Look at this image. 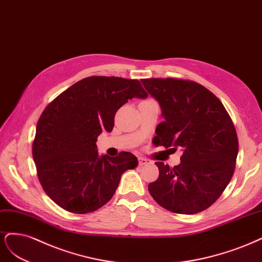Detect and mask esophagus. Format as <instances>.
Instances as JSON below:
<instances>
[{
    "label": "esophagus",
    "mask_w": 262,
    "mask_h": 262,
    "mask_svg": "<svg viewBox=\"0 0 262 262\" xmlns=\"http://www.w3.org/2000/svg\"><path fill=\"white\" fill-rule=\"evenodd\" d=\"M148 163H149V160H147V159H145V158H142V157H139V158H138V164H139L140 166L145 165V164H148Z\"/></svg>",
    "instance_id": "obj_1"
}]
</instances>
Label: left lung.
I'll return each instance as SVG.
<instances>
[{
    "mask_svg": "<svg viewBox=\"0 0 262 262\" xmlns=\"http://www.w3.org/2000/svg\"><path fill=\"white\" fill-rule=\"evenodd\" d=\"M141 82L164 117L157 126L155 145L183 150L179 165L156 162L159 177L148 185L150 195L171 212H201L222 195L235 171L238 138L231 116L196 81L168 77Z\"/></svg>",
    "mask_w": 262,
    "mask_h": 262,
    "instance_id": "left-lung-1",
    "label": "left lung"
}]
</instances>
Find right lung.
<instances>
[{
	"mask_svg": "<svg viewBox=\"0 0 262 262\" xmlns=\"http://www.w3.org/2000/svg\"><path fill=\"white\" fill-rule=\"evenodd\" d=\"M147 96L137 79L90 76L47 105L37 123L32 157L42 188L57 206L86 214L113 197L122 174L138 161L127 151L99 157L97 138L113 129L123 104Z\"/></svg>",
	"mask_w": 262,
	"mask_h": 262,
	"instance_id": "add662e5",
	"label": "right lung"
}]
</instances>
